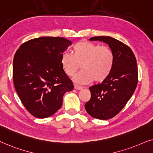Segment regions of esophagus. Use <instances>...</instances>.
Listing matches in <instances>:
<instances>
[{
	"mask_svg": "<svg viewBox=\"0 0 153 153\" xmlns=\"http://www.w3.org/2000/svg\"><path fill=\"white\" fill-rule=\"evenodd\" d=\"M74 88L75 89H78V90H80V89H82V87H80V86H78V85H74Z\"/></svg>",
	"mask_w": 153,
	"mask_h": 153,
	"instance_id": "esophagus-1",
	"label": "esophagus"
}]
</instances>
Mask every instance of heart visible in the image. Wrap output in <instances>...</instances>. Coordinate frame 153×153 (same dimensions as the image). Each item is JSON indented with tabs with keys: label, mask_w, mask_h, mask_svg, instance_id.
I'll return each mask as SVG.
<instances>
[{
	"label": "heart",
	"mask_w": 153,
	"mask_h": 153,
	"mask_svg": "<svg viewBox=\"0 0 153 153\" xmlns=\"http://www.w3.org/2000/svg\"><path fill=\"white\" fill-rule=\"evenodd\" d=\"M60 63L68 76H73L81 67L82 70L73 78L78 84H87L92 80L101 82L109 76L113 70L114 54L108 46L80 41L74 45L72 54L63 53Z\"/></svg>",
	"instance_id": "1"
}]
</instances>
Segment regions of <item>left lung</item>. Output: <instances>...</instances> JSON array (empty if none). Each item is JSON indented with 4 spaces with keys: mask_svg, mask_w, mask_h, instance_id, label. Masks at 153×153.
I'll return each mask as SVG.
<instances>
[{
    "mask_svg": "<svg viewBox=\"0 0 153 153\" xmlns=\"http://www.w3.org/2000/svg\"><path fill=\"white\" fill-rule=\"evenodd\" d=\"M89 40L108 44L114 54L111 74L100 84L89 87L91 99L85 105L91 117L108 120L121 111L135 91L138 83L136 59L129 46L115 38L96 36Z\"/></svg>",
    "mask_w": 153,
    "mask_h": 153,
    "instance_id": "1",
    "label": "left lung"
}]
</instances>
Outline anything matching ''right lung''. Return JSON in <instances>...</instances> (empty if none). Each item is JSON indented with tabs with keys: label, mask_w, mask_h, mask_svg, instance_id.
Segmentation results:
<instances>
[{
	"label": "right lung",
	"mask_w": 153,
	"mask_h": 153,
	"mask_svg": "<svg viewBox=\"0 0 153 153\" xmlns=\"http://www.w3.org/2000/svg\"><path fill=\"white\" fill-rule=\"evenodd\" d=\"M72 45L61 37H40L24 42L13 60L16 91L26 109L45 118L62 107L63 97L74 88L60 63L63 52Z\"/></svg>",
	"instance_id": "obj_1"
}]
</instances>
